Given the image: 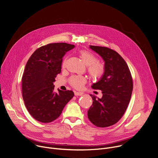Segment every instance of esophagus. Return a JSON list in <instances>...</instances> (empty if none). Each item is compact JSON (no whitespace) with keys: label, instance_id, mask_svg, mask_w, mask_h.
<instances>
[{"label":"esophagus","instance_id":"esophagus-1","mask_svg":"<svg viewBox=\"0 0 158 158\" xmlns=\"http://www.w3.org/2000/svg\"><path fill=\"white\" fill-rule=\"evenodd\" d=\"M74 95L75 96H82L83 93H80V92H75L74 93Z\"/></svg>","mask_w":158,"mask_h":158}]
</instances>
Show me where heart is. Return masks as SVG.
<instances>
[{"label":"heart","instance_id":"heart-1","mask_svg":"<svg viewBox=\"0 0 158 158\" xmlns=\"http://www.w3.org/2000/svg\"><path fill=\"white\" fill-rule=\"evenodd\" d=\"M79 56L84 64L88 65V72L93 79H101L105 73V66L103 63L97 61L96 56L87 50L79 51ZM86 82V79L82 76H73L69 79L70 84L77 89H81Z\"/></svg>","mask_w":158,"mask_h":158}]
</instances>
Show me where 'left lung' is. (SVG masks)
<instances>
[{
	"label": "left lung",
	"instance_id": "obj_1",
	"mask_svg": "<svg viewBox=\"0 0 158 158\" xmlns=\"http://www.w3.org/2000/svg\"><path fill=\"white\" fill-rule=\"evenodd\" d=\"M89 48L104 61L105 73L91 86L102 91V97L99 99L90 94L93 104L87 111V117L98 127H109L118 122L124 114L132 92V79L126 62L117 52L101 46H89Z\"/></svg>",
	"mask_w": 158,
	"mask_h": 158
}]
</instances>
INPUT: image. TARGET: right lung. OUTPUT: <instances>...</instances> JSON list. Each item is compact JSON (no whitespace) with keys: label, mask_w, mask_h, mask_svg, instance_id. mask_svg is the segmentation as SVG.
Listing matches in <instances>:
<instances>
[{"label":"right lung","mask_w":158,"mask_h":158,"mask_svg":"<svg viewBox=\"0 0 158 158\" xmlns=\"http://www.w3.org/2000/svg\"><path fill=\"white\" fill-rule=\"evenodd\" d=\"M74 47L67 43L49 44L36 49L26 64L22 79V97L30 114L39 122L56 120L74 96L69 90L54 91L62 57Z\"/></svg>","instance_id":"obj_1"}]
</instances>
